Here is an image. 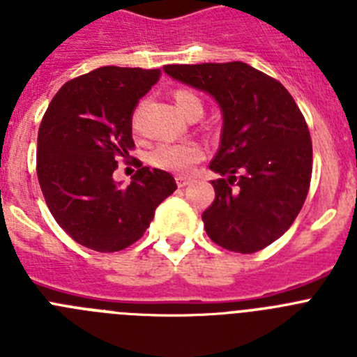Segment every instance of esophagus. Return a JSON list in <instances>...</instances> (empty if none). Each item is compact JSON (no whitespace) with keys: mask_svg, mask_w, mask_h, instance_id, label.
Returning a JSON list of instances; mask_svg holds the SVG:
<instances>
[{"mask_svg":"<svg viewBox=\"0 0 357 357\" xmlns=\"http://www.w3.org/2000/svg\"><path fill=\"white\" fill-rule=\"evenodd\" d=\"M176 181V185H178V188H185V185H189L191 184V178H189V176H182V175H178L175 178Z\"/></svg>","mask_w":357,"mask_h":357,"instance_id":"34e87169","label":"esophagus"}]
</instances>
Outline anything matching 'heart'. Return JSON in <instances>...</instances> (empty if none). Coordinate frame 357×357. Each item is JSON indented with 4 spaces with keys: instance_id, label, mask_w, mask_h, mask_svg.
Here are the masks:
<instances>
[{
    "instance_id": "obj_1",
    "label": "heart",
    "mask_w": 357,
    "mask_h": 357,
    "mask_svg": "<svg viewBox=\"0 0 357 357\" xmlns=\"http://www.w3.org/2000/svg\"><path fill=\"white\" fill-rule=\"evenodd\" d=\"M175 105L182 116L189 114L191 110L202 112L204 109L198 96L188 91H178L175 94ZM202 159H204V150L195 143H160L150 153V162L153 166L182 175L193 172Z\"/></svg>"
}]
</instances>
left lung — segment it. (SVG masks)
Listing matches in <instances>:
<instances>
[{
    "label": "left lung",
    "instance_id": "obj_1",
    "mask_svg": "<svg viewBox=\"0 0 357 357\" xmlns=\"http://www.w3.org/2000/svg\"><path fill=\"white\" fill-rule=\"evenodd\" d=\"M164 73L216 100L223 127L209 168L214 202L204 229L216 245L254 254L279 239L307 197L313 146L291 94L245 62L164 66Z\"/></svg>",
    "mask_w": 357,
    "mask_h": 357
}]
</instances>
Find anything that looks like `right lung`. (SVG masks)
Instances as JSON below:
<instances>
[{
	"instance_id": "obj_1",
	"label": "right lung",
	"mask_w": 357,
	"mask_h": 357,
	"mask_svg": "<svg viewBox=\"0 0 357 357\" xmlns=\"http://www.w3.org/2000/svg\"><path fill=\"white\" fill-rule=\"evenodd\" d=\"M160 69L103 66L69 80L37 137V176L55 222L84 247L118 252L141 239L175 178L141 168L128 185L112 173L134 148L132 116Z\"/></svg>"
}]
</instances>
